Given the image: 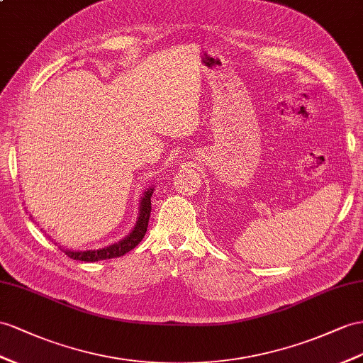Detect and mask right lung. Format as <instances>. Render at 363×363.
<instances>
[{"label":"right lung","mask_w":363,"mask_h":363,"mask_svg":"<svg viewBox=\"0 0 363 363\" xmlns=\"http://www.w3.org/2000/svg\"><path fill=\"white\" fill-rule=\"evenodd\" d=\"M152 193L153 189L147 190L144 198L141 199V210H139V218L132 233L124 238L121 242L110 245L107 248L101 250H89V252H70V250H62L73 261H84V262H96V261H106V259H113L124 256L130 250H133L143 238L145 236V231L148 227V220H150V211H152Z\"/></svg>","instance_id":"add662e5"}]
</instances>
